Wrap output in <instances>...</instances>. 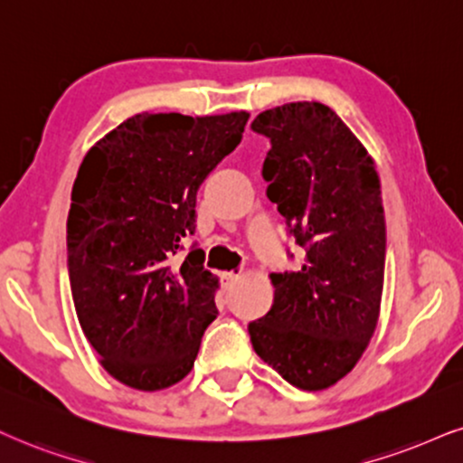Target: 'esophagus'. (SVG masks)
<instances>
[{
  "mask_svg": "<svg viewBox=\"0 0 463 463\" xmlns=\"http://www.w3.org/2000/svg\"><path fill=\"white\" fill-rule=\"evenodd\" d=\"M238 279H241V275H236V272H222V285H225V288H232Z\"/></svg>",
  "mask_w": 463,
  "mask_h": 463,
  "instance_id": "obj_1",
  "label": "esophagus"
}]
</instances>
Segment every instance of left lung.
Segmentation results:
<instances>
[{
	"instance_id": "8db88e82",
	"label": "left lung",
	"mask_w": 463,
	"mask_h": 463,
	"mask_svg": "<svg viewBox=\"0 0 463 463\" xmlns=\"http://www.w3.org/2000/svg\"><path fill=\"white\" fill-rule=\"evenodd\" d=\"M250 128L270 139L266 195L305 249L298 270L270 275L275 302L249 324L250 344L289 384L324 391L350 373L378 324L386 255L378 171L322 102L275 107Z\"/></svg>"
}]
</instances>
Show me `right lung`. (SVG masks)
Instances as JSON below:
<instances>
[{
  "label": "right lung",
  "mask_w": 463,
  "mask_h": 463,
  "mask_svg": "<svg viewBox=\"0 0 463 463\" xmlns=\"http://www.w3.org/2000/svg\"><path fill=\"white\" fill-rule=\"evenodd\" d=\"M249 113H139L85 154L66 222L68 277L100 364L137 391H163L195 363L219 309V279L193 244L197 191L241 144Z\"/></svg>",
  "instance_id": "obj_1"
}]
</instances>
